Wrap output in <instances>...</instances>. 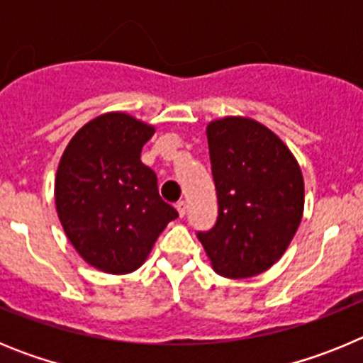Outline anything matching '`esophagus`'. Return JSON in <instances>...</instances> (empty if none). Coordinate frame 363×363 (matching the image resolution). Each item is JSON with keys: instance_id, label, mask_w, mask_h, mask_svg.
<instances>
[{"instance_id": "esophagus-1", "label": "esophagus", "mask_w": 363, "mask_h": 363, "mask_svg": "<svg viewBox=\"0 0 363 363\" xmlns=\"http://www.w3.org/2000/svg\"><path fill=\"white\" fill-rule=\"evenodd\" d=\"M176 211H178L179 218H184L185 213H187V203H185V201H178V203H176Z\"/></svg>"}]
</instances>
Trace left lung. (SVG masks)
Returning a JSON list of instances; mask_svg holds the SVG:
<instances>
[{"label":"left lung","mask_w":363,"mask_h":363,"mask_svg":"<svg viewBox=\"0 0 363 363\" xmlns=\"http://www.w3.org/2000/svg\"><path fill=\"white\" fill-rule=\"evenodd\" d=\"M205 133L218 220L198 240L220 277L262 274L284 256L303 216L300 163L278 134L252 118H218Z\"/></svg>","instance_id":"1"}]
</instances>
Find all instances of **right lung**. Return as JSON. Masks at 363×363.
<instances>
[{"instance_id":"right-lung-1","label":"right lung","mask_w":363,"mask_h":363,"mask_svg":"<svg viewBox=\"0 0 363 363\" xmlns=\"http://www.w3.org/2000/svg\"><path fill=\"white\" fill-rule=\"evenodd\" d=\"M156 127L127 112H105L70 138L57 165L54 201L67 238L86 264L129 274L178 218L160 198L142 149Z\"/></svg>"}]
</instances>
